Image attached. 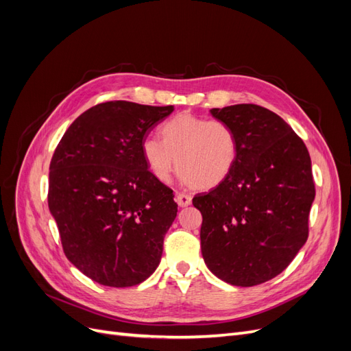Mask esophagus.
Segmentation results:
<instances>
[{"mask_svg":"<svg viewBox=\"0 0 351 351\" xmlns=\"http://www.w3.org/2000/svg\"><path fill=\"white\" fill-rule=\"evenodd\" d=\"M176 199H177L178 206H182V208H186V206L192 204V196H189L186 193H177Z\"/></svg>","mask_w":351,"mask_h":351,"instance_id":"obj_1","label":"esophagus"}]
</instances>
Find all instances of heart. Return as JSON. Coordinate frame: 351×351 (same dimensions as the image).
I'll return each mask as SVG.
<instances>
[{
    "label": "heart",
    "instance_id": "1",
    "mask_svg": "<svg viewBox=\"0 0 351 351\" xmlns=\"http://www.w3.org/2000/svg\"><path fill=\"white\" fill-rule=\"evenodd\" d=\"M161 136L142 142L145 161L159 180H168L177 167L183 182L209 190L224 183L237 164L239 139L226 121L182 112L161 127Z\"/></svg>",
    "mask_w": 351,
    "mask_h": 351
}]
</instances>
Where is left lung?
<instances>
[{
    "mask_svg": "<svg viewBox=\"0 0 351 351\" xmlns=\"http://www.w3.org/2000/svg\"><path fill=\"white\" fill-rule=\"evenodd\" d=\"M239 139V159L218 187L193 197L206 267L232 285L277 277L309 237L311 155L280 115L254 104L212 108Z\"/></svg>",
    "mask_w": 351,
    "mask_h": 351,
    "instance_id": "left-lung-1",
    "label": "left lung"
}]
</instances>
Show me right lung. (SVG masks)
Wrapping results in <instances>:
<instances>
[{"mask_svg":"<svg viewBox=\"0 0 351 351\" xmlns=\"http://www.w3.org/2000/svg\"><path fill=\"white\" fill-rule=\"evenodd\" d=\"M173 110L98 104L71 123L52 155L48 206L62 250L102 285L141 284L161 261L177 204L147 169L142 142Z\"/></svg>","mask_w":351,"mask_h":351,"instance_id":"right-lung-1","label":"right lung"}]
</instances>
